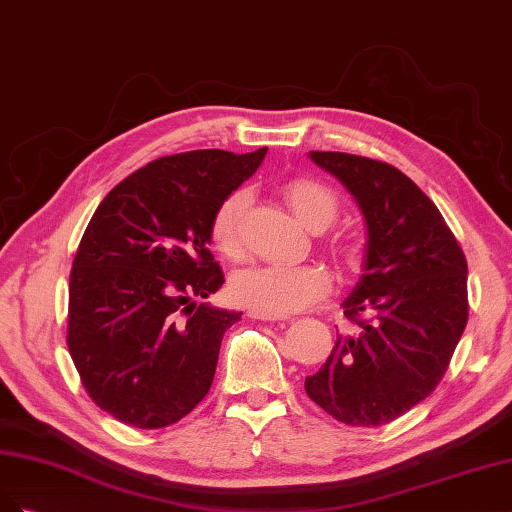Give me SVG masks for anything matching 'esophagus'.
Masks as SVG:
<instances>
[{
    "mask_svg": "<svg viewBox=\"0 0 512 512\" xmlns=\"http://www.w3.org/2000/svg\"><path fill=\"white\" fill-rule=\"evenodd\" d=\"M249 317L251 319H259V321H276V319H280V317H270V315H263V312H259V310H249Z\"/></svg>",
    "mask_w": 512,
    "mask_h": 512,
    "instance_id": "1",
    "label": "esophagus"
}]
</instances>
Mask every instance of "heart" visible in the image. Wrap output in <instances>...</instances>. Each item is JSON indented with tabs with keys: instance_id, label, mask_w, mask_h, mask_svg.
I'll return each instance as SVG.
<instances>
[{
	"instance_id": "1",
	"label": "heart",
	"mask_w": 512,
	"mask_h": 512,
	"mask_svg": "<svg viewBox=\"0 0 512 512\" xmlns=\"http://www.w3.org/2000/svg\"><path fill=\"white\" fill-rule=\"evenodd\" d=\"M285 202L302 225L312 232L327 227L338 212V200L332 189L312 178H295L283 189ZM249 193L238 189L229 193L212 217L210 236L217 249L238 259L244 251V212ZM329 291V276L323 268L302 263V266H276L259 263L244 268L229 280L232 298L270 317H287L310 308Z\"/></svg>"
}]
</instances>
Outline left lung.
<instances>
[{
  "label": "left lung",
  "instance_id": "8db88e82",
  "mask_svg": "<svg viewBox=\"0 0 512 512\" xmlns=\"http://www.w3.org/2000/svg\"><path fill=\"white\" fill-rule=\"evenodd\" d=\"M308 157L355 197L368 240L342 302L355 334L338 336L304 389L334 419L378 427L423 402L447 372L468 321V263L436 204L398 168L349 153Z\"/></svg>",
  "mask_w": 512,
  "mask_h": 512
}]
</instances>
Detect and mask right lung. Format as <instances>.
<instances>
[{
  "label": "right lung",
  "instance_id": "1",
  "mask_svg": "<svg viewBox=\"0 0 512 512\" xmlns=\"http://www.w3.org/2000/svg\"><path fill=\"white\" fill-rule=\"evenodd\" d=\"M266 153L159 157L91 217L70 274L68 349L91 400L121 423L159 430L208 393L223 334L242 317L197 304L225 283L210 225Z\"/></svg>",
  "mask_w": 512,
  "mask_h": 512
}]
</instances>
